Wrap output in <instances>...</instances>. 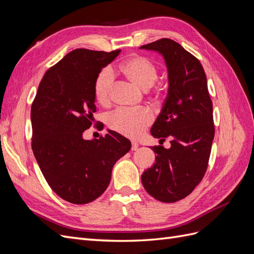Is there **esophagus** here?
I'll list each match as a JSON object with an SVG mask.
<instances>
[{
	"label": "esophagus",
	"instance_id": "1",
	"mask_svg": "<svg viewBox=\"0 0 254 254\" xmlns=\"http://www.w3.org/2000/svg\"><path fill=\"white\" fill-rule=\"evenodd\" d=\"M137 147H139V143L135 141H132L131 142V150H136Z\"/></svg>",
	"mask_w": 254,
	"mask_h": 254
}]
</instances>
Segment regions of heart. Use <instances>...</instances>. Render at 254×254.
Wrapping results in <instances>:
<instances>
[{"label": "heart", "instance_id": "b5f03b06", "mask_svg": "<svg viewBox=\"0 0 254 254\" xmlns=\"http://www.w3.org/2000/svg\"><path fill=\"white\" fill-rule=\"evenodd\" d=\"M121 71L126 77L143 90H148L155 83L158 72L150 60L143 56H132L122 64ZM114 76L110 67H105L98 73L94 82V95L99 104H107L110 99ZM152 122V114L148 109L113 111L107 120L109 128L123 135L136 137Z\"/></svg>", "mask_w": 254, "mask_h": 254}]
</instances>
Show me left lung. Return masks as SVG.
I'll list each match as a JSON object with an SVG mask.
<instances>
[{
  "label": "left lung",
  "mask_w": 254,
  "mask_h": 254,
  "mask_svg": "<svg viewBox=\"0 0 254 254\" xmlns=\"http://www.w3.org/2000/svg\"><path fill=\"white\" fill-rule=\"evenodd\" d=\"M140 49L158 52L164 58L167 96L150 133L160 141L172 139L170 148L151 147L156 162L141 179L157 200L176 202L194 190L209 163L215 129L206 76L200 61L174 40L163 38Z\"/></svg>",
  "instance_id": "8db88e82"
}]
</instances>
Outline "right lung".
Wrapping results in <instances>:
<instances>
[{
  "mask_svg": "<svg viewBox=\"0 0 254 254\" xmlns=\"http://www.w3.org/2000/svg\"><path fill=\"white\" fill-rule=\"evenodd\" d=\"M120 53L77 49L66 54L44 74L32 105V148L38 165L51 189L74 204L101 196L115 162L131 148L113 130L99 139L82 137L96 111L95 79Z\"/></svg>",
  "mask_w": 254,
  "mask_h": 254,
  "instance_id": "add662e5",
  "label": "right lung"
}]
</instances>
